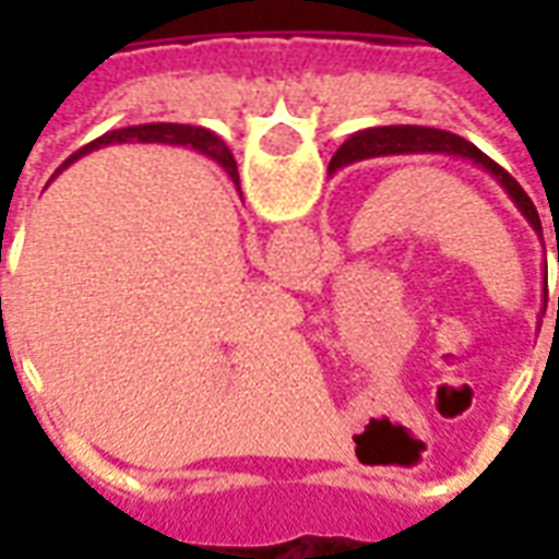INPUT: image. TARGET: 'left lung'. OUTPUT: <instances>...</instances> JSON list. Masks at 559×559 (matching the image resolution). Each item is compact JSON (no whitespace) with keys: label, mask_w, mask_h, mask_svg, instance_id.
<instances>
[{"label":"left lung","mask_w":559,"mask_h":559,"mask_svg":"<svg viewBox=\"0 0 559 559\" xmlns=\"http://www.w3.org/2000/svg\"><path fill=\"white\" fill-rule=\"evenodd\" d=\"M404 152H437V155H455V158H467L473 164H479L481 170L491 173L493 179L500 182L506 194L512 197V203L518 206V212L530 221V227L542 236V221L539 212L533 206V200L527 197V191L509 176V173L491 160L481 148H476L469 140L457 138L452 131H443V128H428V126H380V128H365V131H356L350 140H344V146L332 155L329 160V173L338 170V167H347L353 160L365 158H380V155H404Z\"/></svg>","instance_id":"1"}]
</instances>
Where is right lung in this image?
Listing matches in <instances>:
<instances>
[{
    "mask_svg": "<svg viewBox=\"0 0 559 559\" xmlns=\"http://www.w3.org/2000/svg\"><path fill=\"white\" fill-rule=\"evenodd\" d=\"M128 140H155V143H182V146H194L197 152H203L209 158H215L227 170L233 182H239V173H236V160H233L230 148L221 143V138H215L212 131L206 128H194V126H170V122H152V126H134V128H119V131H110V134H104V138L92 140L83 148H78L71 158L59 167L56 173H62L66 167H71L80 155H86L92 148H102L110 146V143H128Z\"/></svg>",
    "mask_w": 559,
    "mask_h": 559,
    "instance_id": "right-lung-1",
    "label": "right lung"
}]
</instances>
